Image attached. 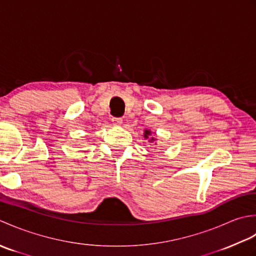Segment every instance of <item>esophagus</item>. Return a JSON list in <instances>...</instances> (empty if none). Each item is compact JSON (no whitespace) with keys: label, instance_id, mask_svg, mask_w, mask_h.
Listing matches in <instances>:
<instances>
[{"label":"esophagus","instance_id":"34e87169","mask_svg":"<svg viewBox=\"0 0 256 256\" xmlns=\"http://www.w3.org/2000/svg\"><path fill=\"white\" fill-rule=\"evenodd\" d=\"M112 122L114 124H116V126H119V124H122V119L119 118V117H112Z\"/></svg>","mask_w":256,"mask_h":256}]
</instances>
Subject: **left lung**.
Wrapping results in <instances>:
<instances>
[{
	"mask_svg": "<svg viewBox=\"0 0 256 256\" xmlns=\"http://www.w3.org/2000/svg\"><path fill=\"white\" fill-rule=\"evenodd\" d=\"M144 136L146 139H148L150 137V132H149V130H144ZM150 140H151V142H152V140H154V139L151 138Z\"/></svg>",
	"mask_w": 256,
	"mask_h": 256,
	"instance_id": "8db88e82",
	"label": "left lung"
}]
</instances>
